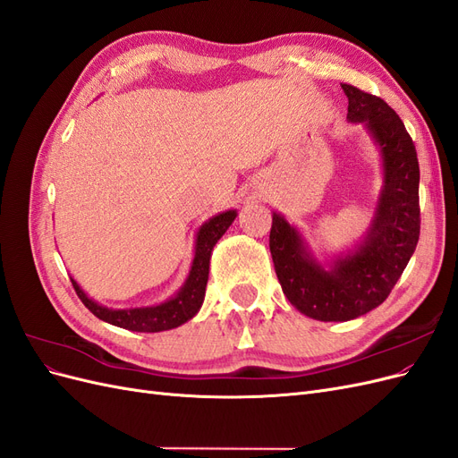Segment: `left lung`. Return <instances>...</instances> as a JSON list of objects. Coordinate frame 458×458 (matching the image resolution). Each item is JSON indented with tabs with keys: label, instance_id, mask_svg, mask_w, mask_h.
Segmentation results:
<instances>
[{
	"label": "left lung",
	"instance_id": "left-lung-1",
	"mask_svg": "<svg viewBox=\"0 0 458 458\" xmlns=\"http://www.w3.org/2000/svg\"><path fill=\"white\" fill-rule=\"evenodd\" d=\"M342 89L348 95V120L365 123L384 165V185L367 239L325 269L281 214H273L269 233L284 296L317 321H350L378 308L407 267L420 234V170L403 122L380 97L350 84H342Z\"/></svg>",
	"mask_w": 458,
	"mask_h": 458
}]
</instances>
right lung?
I'll use <instances>...</instances> for the list:
<instances>
[{"mask_svg":"<svg viewBox=\"0 0 458 458\" xmlns=\"http://www.w3.org/2000/svg\"><path fill=\"white\" fill-rule=\"evenodd\" d=\"M237 217V212L229 210L224 214H217L210 217L206 224L199 229L197 234V246H195V259L189 271L185 284L179 293L170 298L168 301H162L158 306L150 308H133V310H108L99 306V303L89 300L84 290L78 286L74 279L72 286L76 290L81 303L101 321L110 323L120 328L133 330V332H162L170 330L179 325L187 323L189 318L195 317L204 301L208 273H210V256L216 242L224 237V233Z\"/></svg>","mask_w":458,"mask_h":458,"instance_id":"obj_1","label":"right lung"}]
</instances>
